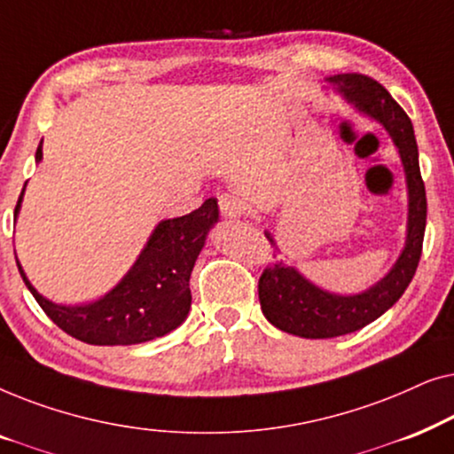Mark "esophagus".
I'll use <instances>...</instances> for the list:
<instances>
[{"label": "esophagus", "instance_id": "1", "mask_svg": "<svg viewBox=\"0 0 454 454\" xmlns=\"http://www.w3.org/2000/svg\"><path fill=\"white\" fill-rule=\"evenodd\" d=\"M219 208L223 216H227V219H239L246 213V202L235 192H225V194L219 196Z\"/></svg>", "mask_w": 454, "mask_h": 454}]
</instances>
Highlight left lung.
<instances>
[{"instance_id":"obj_1","label":"left lung","mask_w":454,"mask_h":454,"mask_svg":"<svg viewBox=\"0 0 454 454\" xmlns=\"http://www.w3.org/2000/svg\"><path fill=\"white\" fill-rule=\"evenodd\" d=\"M333 89L370 120L387 129L405 171L407 182V233L405 246L387 275L370 289L353 295H339L308 281L295 266L281 262L266 266L258 281L260 308L266 320L278 331L303 339H333L356 333L393 308L411 283L419 264L426 231V188L419 173L418 142L413 123L401 105L382 84L364 74H337L326 78ZM266 239L275 244L270 231Z\"/></svg>"}]
</instances>
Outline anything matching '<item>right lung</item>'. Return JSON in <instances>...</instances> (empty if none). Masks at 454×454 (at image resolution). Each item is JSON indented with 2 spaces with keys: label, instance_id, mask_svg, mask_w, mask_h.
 I'll list each match as a JSON object with an SVG mask.
<instances>
[{
  "label": "right lung",
  "instance_id": "obj_1",
  "mask_svg": "<svg viewBox=\"0 0 454 454\" xmlns=\"http://www.w3.org/2000/svg\"><path fill=\"white\" fill-rule=\"evenodd\" d=\"M35 159L41 163L43 140ZM24 188L18 198L14 219L20 213ZM216 221L219 207L215 198H208L190 215L160 221L121 281L98 300L80 306H64L43 297L30 285L22 264L18 260L16 264L43 312L70 337L89 345L146 343L176 331L188 318L192 269Z\"/></svg>",
  "mask_w": 454,
  "mask_h": 454
}]
</instances>
